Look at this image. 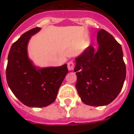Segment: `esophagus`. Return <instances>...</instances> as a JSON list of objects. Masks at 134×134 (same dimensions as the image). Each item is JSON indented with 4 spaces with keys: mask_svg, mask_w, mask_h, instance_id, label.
<instances>
[{
    "mask_svg": "<svg viewBox=\"0 0 134 134\" xmlns=\"http://www.w3.org/2000/svg\"><path fill=\"white\" fill-rule=\"evenodd\" d=\"M74 66H75V64L72 61L68 62V64H67V67H68L69 70H72L74 69Z\"/></svg>",
    "mask_w": 134,
    "mask_h": 134,
    "instance_id": "34e87169",
    "label": "esophagus"
}]
</instances>
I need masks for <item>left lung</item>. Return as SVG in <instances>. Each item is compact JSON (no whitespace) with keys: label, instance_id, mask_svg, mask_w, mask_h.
<instances>
[{"label":"left lung","instance_id":"8db88e82","mask_svg":"<svg viewBox=\"0 0 134 134\" xmlns=\"http://www.w3.org/2000/svg\"><path fill=\"white\" fill-rule=\"evenodd\" d=\"M98 50L90 46L76 59L75 87L82 101L92 106L110 103L122 90L126 75L121 44L104 29L98 32Z\"/></svg>","mask_w":134,"mask_h":134}]
</instances>
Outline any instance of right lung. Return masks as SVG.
<instances>
[{"mask_svg":"<svg viewBox=\"0 0 134 134\" xmlns=\"http://www.w3.org/2000/svg\"><path fill=\"white\" fill-rule=\"evenodd\" d=\"M41 29L23 34L10 47L8 57L6 80L14 96L25 105L41 108L55 100L59 87L68 73L67 64L61 67L37 69L27 56L31 36Z\"/></svg>","mask_w":134,"mask_h":134,"instance_id":"1","label":"right lung"}]
</instances>
